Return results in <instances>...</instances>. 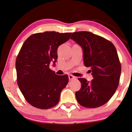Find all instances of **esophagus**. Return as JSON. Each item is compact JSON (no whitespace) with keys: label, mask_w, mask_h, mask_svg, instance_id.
Here are the masks:
<instances>
[{"label":"esophagus","mask_w":132,"mask_h":132,"mask_svg":"<svg viewBox=\"0 0 132 132\" xmlns=\"http://www.w3.org/2000/svg\"><path fill=\"white\" fill-rule=\"evenodd\" d=\"M68 77H69V80L71 81V80H74V79H76V77H74V76H73L72 75H69V76H68Z\"/></svg>","instance_id":"esophagus-1"}]
</instances>
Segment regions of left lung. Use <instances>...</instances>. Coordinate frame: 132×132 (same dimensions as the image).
Masks as SVG:
<instances>
[{"label":"left lung","mask_w":132,"mask_h":132,"mask_svg":"<svg viewBox=\"0 0 132 132\" xmlns=\"http://www.w3.org/2000/svg\"><path fill=\"white\" fill-rule=\"evenodd\" d=\"M71 39L82 48L84 64L91 68L93 77L91 82L78 78L81 86L76 93L77 101L86 108L103 105L119 85L121 66L116 47L108 40L89 31L73 33Z\"/></svg>","instance_id":"obj_1"}]
</instances>
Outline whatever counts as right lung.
<instances>
[{"mask_svg": "<svg viewBox=\"0 0 132 132\" xmlns=\"http://www.w3.org/2000/svg\"><path fill=\"white\" fill-rule=\"evenodd\" d=\"M72 33H38L24 43L16 58L17 82L27 101L34 107L48 109L58 103L67 85L68 75L58 76L49 68L57 60V49L69 39Z\"/></svg>", "mask_w": 132, "mask_h": 132, "instance_id": "right-lung-1", "label": "right lung"}]
</instances>
